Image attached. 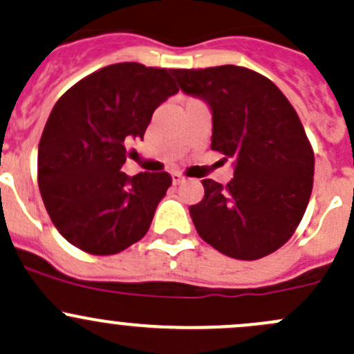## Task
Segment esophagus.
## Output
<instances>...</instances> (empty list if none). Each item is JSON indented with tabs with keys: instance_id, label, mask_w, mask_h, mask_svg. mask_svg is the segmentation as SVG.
I'll return each mask as SVG.
<instances>
[{
	"instance_id": "1",
	"label": "esophagus",
	"mask_w": 354,
	"mask_h": 354,
	"mask_svg": "<svg viewBox=\"0 0 354 354\" xmlns=\"http://www.w3.org/2000/svg\"><path fill=\"white\" fill-rule=\"evenodd\" d=\"M171 178H173V185H180L181 181H183V176H181L180 173H173L171 174Z\"/></svg>"
}]
</instances>
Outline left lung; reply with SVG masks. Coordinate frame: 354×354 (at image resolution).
I'll return each instance as SVG.
<instances>
[{
    "label": "left lung",
    "instance_id": "obj_1",
    "mask_svg": "<svg viewBox=\"0 0 354 354\" xmlns=\"http://www.w3.org/2000/svg\"><path fill=\"white\" fill-rule=\"evenodd\" d=\"M181 91L212 109V151L234 159L226 187L202 180V202L190 207L205 243L238 260L281 248L298 227L313 187L315 157L286 95L243 66L173 70Z\"/></svg>",
    "mask_w": 354,
    "mask_h": 354
}]
</instances>
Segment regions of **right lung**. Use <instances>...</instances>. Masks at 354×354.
<instances>
[{"mask_svg": "<svg viewBox=\"0 0 354 354\" xmlns=\"http://www.w3.org/2000/svg\"><path fill=\"white\" fill-rule=\"evenodd\" d=\"M166 68L116 63L87 75L59 97L37 154L42 202L66 241L91 255H114L145 236L173 180L128 176L130 142L144 138L152 113L180 88Z\"/></svg>", "mask_w": 354, "mask_h": 354, "instance_id": "obj_1", "label": "right lung"}]
</instances>
